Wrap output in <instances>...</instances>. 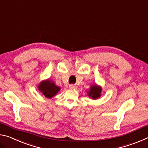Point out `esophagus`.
<instances>
[{
    "instance_id": "obj_1",
    "label": "esophagus",
    "mask_w": 148,
    "mask_h": 148,
    "mask_svg": "<svg viewBox=\"0 0 148 148\" xmlns=\"http://www.w3.org/2000/svg\"><path fill=\"white\" fill-rule=\"evenodd\" d=\"M69 88H71V89H76V86H74V85L71 84V85H70V86H69Z\"/></svg>"
}]
</instances>
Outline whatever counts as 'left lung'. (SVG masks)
Listing matches in <instances>:
<instances>
[{"label":"left lung","mask_w":148,"mask_h":148,"mask_svg":"<svg viewBox=\"0 0 148 148\" xmlns=\"http://www.w3.org/2000/svg\"><path fill=\"white\" fill-rule=\"evenodd\" d=\"M101 88L100 87H98L96 85L92 86L91 87L90 91L87 92L89 97H91L92 99H98L101 96Z\"/></svg>","instance_id":"obj_1"}]
</instances>
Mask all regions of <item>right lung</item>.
Listing matches in <instances>:
<instances>
[{
  "mask_svg": "<svg viewBox=\"0 0 148 148\" xmlns=\"http://www.w3.org/2000/svg\"><path fill=\"white\" fill-rule=\"evenodd\" d=\"M38 89L47 98H51L60 90V87L56 86L53 82L49 80L42 82L39 85Z\"/></svg>",
  "mask_w": 148,
  "mask_h": 148,
  "instance_id": "obj_1",
  "label": "right lung"
}]
</instances>
